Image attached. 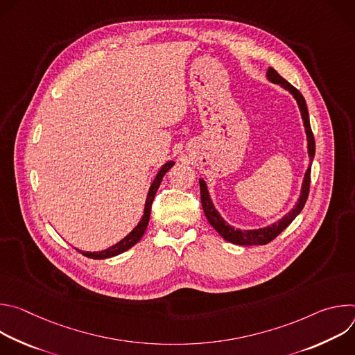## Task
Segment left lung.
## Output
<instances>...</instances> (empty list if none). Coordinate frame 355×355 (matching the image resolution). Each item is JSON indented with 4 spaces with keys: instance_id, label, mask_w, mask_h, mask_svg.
<instances>
[{
    "instance_id": "8db88e82",
    "label": "left lung",
    "mask_w": 355,
    "mask_h": 355,
    "mask_svg": "<svg viewBox=\"0 0 355 355\" xmlns=\"http://www.w3.org/2000/svg\"><path fill=\"white\" fill-rule=\"evenodd\" d=\"M267 78L274 83L278 84L281 87H284L285 89H288L293 98L296 99L297 107L300 110V115L303 119V126H305V132H306V137H308V153H309V159H311V166L308 167L306 173H305V178H303L302 182V189H300V195L299 199L296 202V205L278 222L272 223L271 226L263 227V229H252V230H240V229H234L233 226H230L227 222H225V219L219 215V212L215 209L212 199L209 196V191L207 187V182L204 180H199V188H200V202H202V208H204L205 216L208 219V222L214 226V229L226 240L230 241L233 244H239V245H263L270 243L271 240H274L284 229H286L291 222L300 214V211L303 209L306 204V199L309 195V187H311V170H312V162L315 157V137L311 129V122H309V112H308V107H306V101L303 98V95L293 87L291 85L285 78H282L272 67H270L267 70Z\"/></svg>"
}]
</instances>
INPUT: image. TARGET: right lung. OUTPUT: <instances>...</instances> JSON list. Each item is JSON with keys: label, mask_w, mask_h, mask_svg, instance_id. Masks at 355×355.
Listing matches in <instances>:
<instances>
[{"label": "right lung", "mask_w": 355, "mask_h": 355, "mask_svg": "<svg viewBox=\"0 0 355 355\" xmlns=\"http://www.w3.org/2000/svg\"><path fill=\"white\" fill-rule=\"evenodd\" d=\"M174 166V162H167L162 168L160 171L157 173L155 181L151 182L150 185V189H148V193H147V198H146V204H144V214L140 219V222L137 223V226L126 236L123 237L121 241H118L116 244H114L112 247L107 248V250H103V251H81L78 248H76L77 251H80L83 256L88 257V259H94V260H103V259H110V257H114V256H118L121 254V252L129 250L130 247H133L140 239L141 236L144 234L146 229H147V225H148V219H150V209H151V204H153V199L156 196V192L162 184V180L163 177L166 175V173Z\"/></svg>", "instance_id": "add662e5"}]
</instances>
